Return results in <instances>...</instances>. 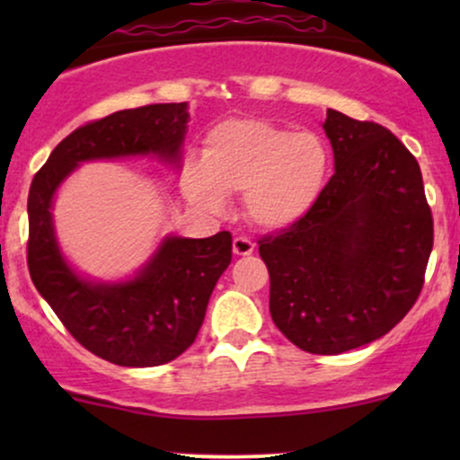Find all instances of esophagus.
<instances>
[{
    "label": "esophagus",
    "instance_id": "esophagus-1",
    "mask_svg": "<svg viewBox=\"0 0 460 460\" xmlns=\"http://www.w3.org/2000/svg\"><path fill=\"white\" fill-rule=\"evenodd\" d=\"M252 251H255V244H252L248 237H242V235L235 237V240H234V255L248 257V255H252Z\"/></svg>",
    "mask_w": 460,
    "mask_h": 460
}]
</instances>
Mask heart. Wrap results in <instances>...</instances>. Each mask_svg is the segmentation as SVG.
<instances>
[{"instance_id": "b5f03b06", "label": "heart", "mask_w": 460, "mask_h": 460, "mask_svg": "<svg viewBox=\"0 0 460 460\" xmlns=\"http://www.w3.org/2000/svg\"><path fill=\"white\" fill-rule=\"evenodd\" d=\"M332 168L329 142L263 119H229L203 140L200 162L181 172L183 194L208 212H225L226 194H244V212L261 229H285L314 212Z\"/></svg>"}]
</instances>
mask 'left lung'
<instances>
[{"instance_id": "obj_1", "label": "left lung", "mask_w": 460, "mask_h": 460, "mask_svg": "<svg viewBox=\"0 0 460 460\" xmlns=\"http://www.w3.org/2000/svg\"><path fill=\"white\" fill-rule=\"evenodd\" d=\"M335 175L307 218L260 240L277 329L311 355L389 332L424 285L432 216L420 164L383 125L326 110Z\"/></svg>"}]
</instances>
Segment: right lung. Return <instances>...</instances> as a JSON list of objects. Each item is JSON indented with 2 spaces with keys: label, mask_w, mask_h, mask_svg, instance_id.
<instances>
[{
  "label": "right lung",
  "mask_w": 460,
  "mask_h": 460,
  "mask_svg": "<svg viewBox=\"0 0 460 460\" xmlns=\"http://www.w3.org/2000/svg\"><path fill=\"white\" fill-rule=\"evenodd\" d=\"M188 120V103L105 116L68 134L30 186L31 281L79 344L116 366H162L194 344L209 296L231 263L234 240L229 231L200 240L166 235L134 277L97 281L79 274L58 244L56 192L84 162L157 157L179 168Z\"/></svg>",
  "instance_id": "obj_1"
}]
</instances>
